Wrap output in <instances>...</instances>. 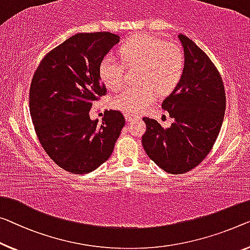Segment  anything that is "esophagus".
<instances>
[{"label":"esophagus","mask_w":250,"mask_h":250,"mask_svg":"<svg viewBox=\"0 0 250 250\" xmlns=\"http://www.w3.org/2000/svg\"><path fill=\"white\" fill-rule=\"evenodd\" d=\"M125 120H126V122H130V121H132L133 119H136L137 117L136 115H133V114H130V113H125Z\"/></svg>","instance_id":"obj_1"}]
</instances>
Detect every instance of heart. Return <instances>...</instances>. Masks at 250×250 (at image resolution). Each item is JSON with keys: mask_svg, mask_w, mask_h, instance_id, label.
Returning a JSON list of instances; mask_svg holds the SVG:
<instances>
[{"mask_svg": "<svg viewBox=\"0 0 250 250\" xmlns=\"http://www.w3.org/2000/svg\"><path fill=\"white\" fill-rule=\"evenodd\" d=\"M121 58L106 54L100 62V75L111 89H118L126 81V67H140L137 80L143 83L117 93L111 104L126 113H138L157 99L158 89L170 92L180 83L185 70V55L177 43L149 35H139L121 46ZM125 62L124 63L123 62Z\"/></svg>", "mask_w": 250, "mask_h": 250, "instance_id": "b5f03b06", "label": "heart"}]
</instances>
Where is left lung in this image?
Instances as JSON below:
<instances>
[{
  "instance_id": "1",
  "label": "left lung",
  "mask_w": 250,
  "mask_h": 250,
  "mask_svg": "<svg viewBox=\"0 0 250 250\" xmlns=\"http://www.w3.org/2000/svg\"><path fill=\"white\" fill-rule=\"evenodd\" d=\"M185 55L180 83L162 106L175 122L163 128L144 118L143 146L149 158L169 174H183L207 157L220 132L226 110L225 85L208 56L188 37L178 35Z\"/></svg>"
}]
</instances>
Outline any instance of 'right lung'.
<instances>
[{"label":"right lung","instance_id":"obj_1","mask_svg":"<svg viewBox=\"0 0 250 250\" xmlns=\"http://www.w3.org/2000/svg\"><path fill=\"white\" fill-rule=\"evenodd\" d=\"M119 42L114 33H77L42 59L29 89V109L43 150L72 174H87L112 154L125 120L121 111H105L92 121V104L106 94L100 62Z\"/></svg>","mask_w":250,"mask_h":250}]
</instances>
